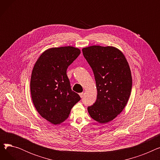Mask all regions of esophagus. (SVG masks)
I'll use <instances>...</instances> for the list:
<instances>
[{
  "label": "esophagus",
  "instance_id": "obj_1",
  "mask_svg": "<svg viewBox=\"0 0 160 160\" xmlns=\"http://www.w3.org/2000/svg\"><path fill=\"white\" fill-rule=\"evenodd\" d=\"M79 95H80L81 98H82L83 97V93H79Z\"/></svg>",
  "mask_w": 160,
  "mask_h": 160
}]
</instances>
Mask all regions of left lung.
Listing matches in <instances>:
<instances>
[{
  "label": "left lung",
  "instance_id": "obj_1",
  "mask_svg": "<svg viewBox=\"0 0 160 160\" xmlns=\"http://www.w3.org/2000/svg\"><path fill=\"white\" fill-rule=\"evenodd\" d=\"M96 82V102L88 107L90 116L100 123L112 121L127 105L132 78L124 54L113 47L91 46L82 49Z\"/></svg>",
  "mask_w": 160,
  "mask_h": 160
}]
</instances>
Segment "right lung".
Returning <instances> with one entry per match:
<instances>
[{
	"label": "right lung",
	"instance_id": "add662e5",
	"mask_svg": "<svg viewBox=\"0 0 160 160\" xmlns=\"http://www.w3.org/2000/svg\"><path fill=\"white\" fill-rule=\"evenodd\" d=\"M80 54L72 47L52 48L40 56L33 67L30 80L33 105L42 117L54 124L64 121L81 99L72 91L67 76V68Z\"/></svg>",
	"mask_w": 160,
	"mask_h": 160
}]
</instances>
